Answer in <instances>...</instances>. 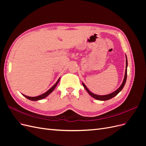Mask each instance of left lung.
Masks as SVG:
<instances>
[{"label":"left lung","instance_id":"obj_1","mask_svg":"<svg viewBox=\"0 0 146 146\" xmlns=\"http://www.w3.org/2000/svg\"><path fill=\"white\" fill-rule=\"evenodd\" d=\"M127 56H126V67H125V76H124V78H123V82L122 83V85H121V86L119 87L118 89L115 91L114 92H112V93L110 94H107V95H104V96H99V95H96L94 94L93 93H92V92L88 89L87 87L86 86V85L84 84L83 83H82L83 85L84 86V88H85V90L87 91V92H88V94H89L90 96H91L92 98H94V99H97V100H109L110 99H111L113 98H114V96H116L119 92H120L122 89L123 86H124L125 82H126V80H127Z\"/></svg>","mask_w":146,"mask_h":146}]
</instances>
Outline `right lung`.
Masks as SVG:
<instances>
[{
	"label": "right lung",
	"instance_id": "obj_1",
	"mask_svg": "<svg viewBox=\"0 0 146 146\" xmlns=\"http://www.w3.org/2000/svg\"><path fill=\"white\" fill-rule=\"evenodd\" d=\"M60 78L58 79V81H57V82H56V83L55 84V85L50 88V89L48 90L47 92H45V93H44V94H41V95H40V96H36V97H29V96H25V95H24V94H23V95L24 96H25L26 98H27L28 99L31 100H33V101H36V100H38L42 99H44V98H46V97H47V96L49 95V94L51 93V92H52L53 91H54V90L55 89V87L56 86L57 84L58 83V82H59V81H60Z\"/></svg>",
	"mask_w": 146,
	"mask_h": 146
}]
</instances>
